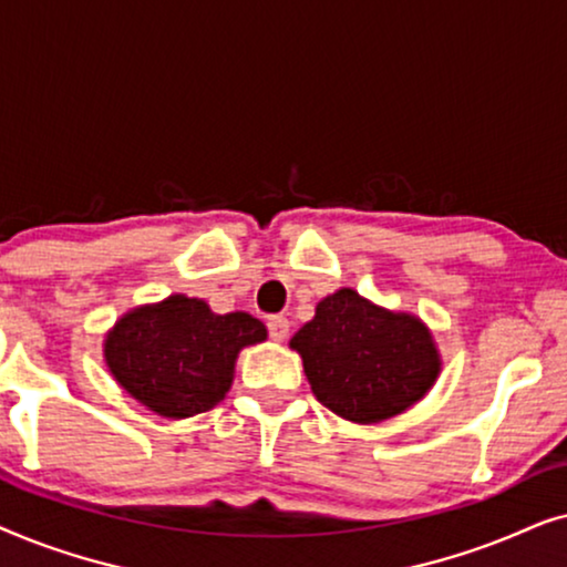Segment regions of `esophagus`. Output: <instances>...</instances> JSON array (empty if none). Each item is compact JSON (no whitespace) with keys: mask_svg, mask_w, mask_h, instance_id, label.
<instances>
[{"mask_svg":"<svg viewBox=\"0 0 567 567\" xmlns=\"http://www.w3.org/2000/svg\"><path fill=\"white\" fill-rule=\"evenodd\" d=\"M268 336L281 343V340L289 336V320H286V317H270V320H268Z\"/></svg>","mask_w":567,"mask_h":567,"instance_id":"1","label":"esophagus"}]
</instances>
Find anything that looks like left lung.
<instances>
[{"label":"left lung","mask_w":567,"mask_h":567,"mask_svg":"<svg viewBox=\"0 0 567 567\" xmlns=\"http://www.w3.org/2000/svg\"><path fill=\"white\" fill-rule=\"evenodd\" d=\"M291 348L301 353L315 398L353 423H379L408 410L441 369L417 317L386 312L353 289L322 299Z\"/></svg>","instance_id":"obj_1"}]
</instances>
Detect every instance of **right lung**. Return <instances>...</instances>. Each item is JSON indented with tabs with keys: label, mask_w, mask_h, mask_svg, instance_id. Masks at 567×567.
Returning <instances> with one entry per match:
<instances>
[{
	"label": "right lung",
	"mask_w": 567,
	"mask_h": 567,
	"mask_svg": "<svg viewBox=\"0 0 567 567\" xmlns=\"http://www.w3.org/2000/svg\"><path fill=\"white\" fill-rule=\"evenodd\" d=\"M266 340L245 312L214 315L183 293L121 317L105 340L111 374L131 398L165 417L212 410L231 386L239 348Z\"/></svg>",
	"instance_id": "right-lung-1"
}]
</instances>
